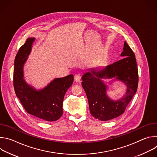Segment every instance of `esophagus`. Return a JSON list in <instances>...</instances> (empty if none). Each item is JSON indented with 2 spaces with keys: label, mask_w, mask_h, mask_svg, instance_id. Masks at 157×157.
<instances>
[{
  "label": "esophagus",
  "mask_w": 157,
  "mask_h": 157,
  "mask_svg": "<svg viewBox=\"0 0 157 157\" xmlns=\"http://www.w3.org/2000/svg\"><path fill=\"white\" fill-rule=\"evenodd\" d=\"M74 79H75V81H76V82H80V81H81V76H80V75H75Z\"/></svg>",
  "instance_id": "34e87169"
}]
</instances>
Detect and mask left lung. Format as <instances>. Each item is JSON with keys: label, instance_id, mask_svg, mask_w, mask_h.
I'll return each mask as SVG.
<instances>
[{"label": "left lung", "instance_id": "1", "mask_svg": "<svg viewBox=\"0 0 157 157\" xmlns=\"http://www.w3.org/2000/svg\"><path fill=\"white\" fill-rule=\"evenodd\" d=\"M121 59L105 67L89 68L82 76V86L86 92L90 113L95 118L107 121L122 115L137 90L139 75L134 53L125 41ZM104 78L119 80L126 86V92L119 100H111L106 94L108 87Z\"/></svg>", "mask_w": 157, "mask_h": 157}]
</instances>
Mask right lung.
I'll return each instance as SVG.
<instances>
[{"mask_svg": "<svg viewBox=\"0 0 157 157\" xmlns=\"http://www.w3.org/2000/svg\"><path fill=\"white\" fill-rule=\"evenodd\" d=\"M35 38H29L18 50L14 62L13 86L17 97L27 113L41 120L52 122L63 115V102L74 76L55 78L47 86L36 89L24 79V66L30 55Z\"/></svg>", "mask_w": 157, "mask_h": 157, "instance_id": "obj_1", "label": "right lung"}]
</instances>
